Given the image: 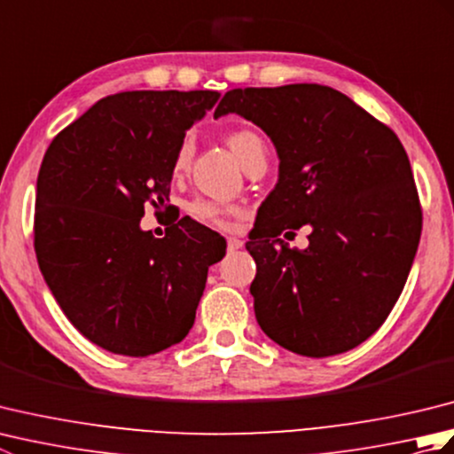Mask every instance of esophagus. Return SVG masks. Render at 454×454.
<instances>
[{"label": "esophagus", "mask_w": 454, "mask_h": 454, "mask_svg": "<svg viewBox=\"0 0 454 454\" xmlns=\"http://www.w3.org/2000/svg\"><path fill=\"white\" fill-rule=\"evenodd\" d=\"M242 246H244V242L239 238H236V236L228 238V252H234V249H239Z\"/></svg>", "instance_id": "obj_1"}]
</instances>
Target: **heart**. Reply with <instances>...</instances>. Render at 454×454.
Instances as JSON below:
<instances>
[{"label":"heart","instance_id":"1","mask_svg":"<svg viewBox=\"0 0 454 454\" xmlns=\"http://www.w3.org/2000/svg\"><path fill=\"white\" fill-rule=\"evenodd\" d=\"M226 142L242 166H246V163L254 156H257V153L265 152L263 138L259 137L257 132L249 130V129H236L232 132H228ZM191 156H192V138L185 137L179 144L176 158H173V169L176 171L185 169ZM232 212H234L232 208L222 207V205H218V202H212V200H197L195 205H192V215L205 222L218 224V226H226L228 216L232 215Z\"/></svg>","mask_w":454,"mask_h":454}]
</instances>
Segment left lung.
<instances>
[{
    "label": "left lung",
    "instance_id": "left-lung-1",
    "mask_svg": "<svg viewBox=\"0 0 454 454\" xmlns=\"http://www.w3.org/2000/svg\"><path fill=\"white\" fill-rule=\"evenodd\" d=\"M257 124L278 156V181L246 247L257 324L285 349L330 356L379 330L406 285L421 236L408 153L387 124L317 83L228 91L215 119ZM313 226L306 250L276 236Z\"/></svg>",
    "mask_w": 454,
    "mask_h": 454
}]
</instances>
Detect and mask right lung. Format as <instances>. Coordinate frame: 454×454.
Returning <instances> with one entry per match:
<instances>
[{"label": "right lung", "mask_w": 454, "mask_h": 454, "mask_svg": "<svg viewBox=\"0 0 454 454\" xmlns=\"http://www.w3.org/2000/svg\"><path fill=\"white\" fill-rule=\"evenodd\" d=\"M218 91H122L98 101L48 146L36 179L35 252L75 330L95 345L148 356L185 340L220 234L181 218L163 238L144 207L169 202L173 158ZM169 208V207H168Z\"/></svg>", "instance_id": "1"}]
</instances>
